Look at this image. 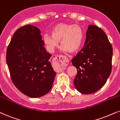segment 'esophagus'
<instances>
[{"label":"esophagus","mask_w":120,"mask_h":120,"mask_svg":"<svg viewBox=\"0 0 120 120\" xmlns=\"http://www.w3.org/2000/svg\"><path fill=\"white\" fill-rule=\"evenodd\" d=\"M69 63V60L66 56L63 55L57 56L53 60V64L56 69L58 71H63Z\"/></svg>","instance_id":"esophagus-1"}]
</instances>
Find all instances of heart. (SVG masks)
<instances>
[{
    "mask_svg": "<svg viewBox=\"0 0 120 120\" xmlns=\"http://www.w3.org/2000/svg\"><path fill=\"white\" fill-rule=\"evenodd\" d=\"M51 35L43 36V41L49 52H53L58 46L59 41L62 49L73 53L80 49L83 38V29L77 24L58 23L51 30Z\"/></svg>",
    "mask_w": 120,
    "mask_h": 120,
    "instance_id": "heart-1",
    "label": "heart"
}]
</instances>
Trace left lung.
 I'll list each match as a JSON object with an SVG mask.
<instances>
[{
    "mask_svg": "<svg viewBox=\"0 0 120 120\" xmlns=\"http://www.w3.org/2000/svg\"><path fill=\"white\" fill-rule=\"evenodd\" d=\"M112 51L102 29L93 25L89 26L84 47L71 60L77 69L73 83L78 91L90 94L105 85L111 72Z\"/></svg>",
    "mask_w": 120,
    "mask_h": 120,
    "instance_id": "obj_1",
    "label": "left lung"
}]
</instances>
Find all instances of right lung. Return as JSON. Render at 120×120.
<instances>
[{"label":"right lung","mask_w":120,"mask_h":120,"mask_svg":"<svg viewBox=\"0 0 120 120\" xmlns=\"http://www.w3.org/2000/svg\"><path fill=\"white\" fill-rule=\"evenodd\" d=\"M41 31L27 25L15 32L7 51V63L12 83L23 94L38 98L52 89L56 73L52 56L43 47Z\"/></svg>","instance_id":"obj_1"}]
</instances>
